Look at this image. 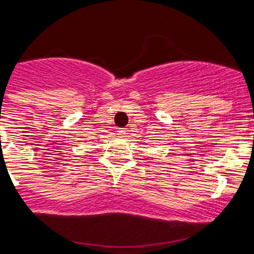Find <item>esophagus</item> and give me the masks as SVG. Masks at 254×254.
Listing matches in <instances>:
<instances>
[{"label":"esophagus","instance_id":"obj_1","mask_svg":"<svg viewBox=\"0 0 254 254\" xmlns=\"http://www.w3.org/2000/svg\"><path fill=\"white\" fill-rule=\"evenodd\" d=\"M127 134V130H124V129H120V130H117V135L119 137H124Z\"/></svg>","mask_w":254,"mask_h":254}]
</instances>
